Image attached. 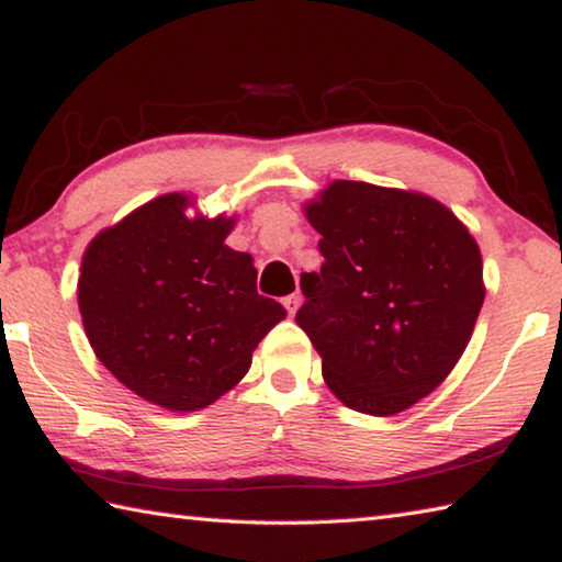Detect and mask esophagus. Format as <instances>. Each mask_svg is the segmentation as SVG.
<instances>
[{
	"label": "esophagus",
	"instance_id": "obj_1",
	"mask_svg": "<svg viewBox=\"0 0 562 562\" xmlns=\"http://www.w3.org/2000/svg\"><path fill=\"white\" fill-rule=\"evenodd\" d=\"M282 304H284V310H288L290 317H292L294 312H297V307H300V294H290V297L282 300Z\"/></svg>",
	"mask_w": 562,
	"mask_h": 562
}]
</instances>
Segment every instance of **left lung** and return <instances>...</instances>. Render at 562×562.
<instances>
[{"label":"left lung","instance_id":"8db88e82","mask_svg":"<svg viewBox=\"0 0 562 562\" xmlns=\"http://www.w3.org/2000/svg\"><path fill=\"white\" fill-rule=\"evenodd\" d=\"M304 215L322 235L297 325L341 404L394 416L461 359L483 307V260L459 217L414 190L331 180Z\"/></svg>","mask_w":562,"mask_h":562}]
</instances>
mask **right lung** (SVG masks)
Segmentation results:
<instances>
[{
  "mask_svg": "<svg viewBox=\"0 0 562 562\" xmlns=\"http://www.w3.org/2000/svg\"><path fill=\"white\" fill-rule=\"evenodd\" d=\"M166 193L101 231L81 258L79 312L89 345L133 394L198 412L240 382L252 351L288 317L258 294L247 252L225 245L235 217L186 211Z\"/></svg>",
  "mask_w": 562,
  "mask_h": 562,
  "instance_id": "add662e5",
  "label": "right lung"
}]
</instances>
